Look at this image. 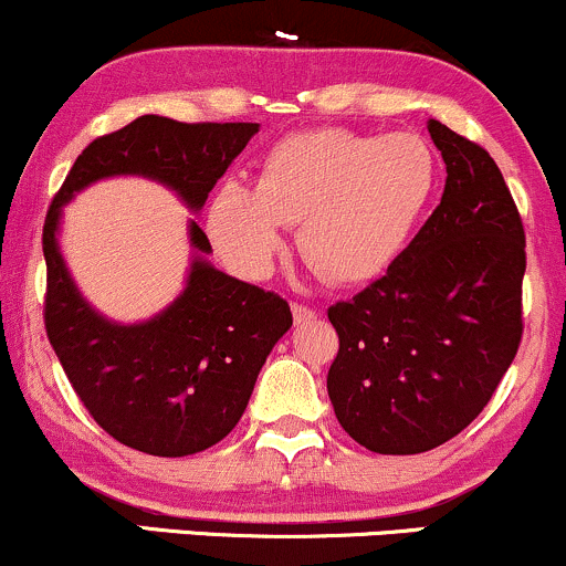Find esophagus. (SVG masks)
<instances>
[{"mask_svg":"<svg viewBox=\"0 0 566 566\" xmlns=\"http://www.w3.org/2000/svg\"><path fill=\"white\" fill-rule=\"evenodd\" d=\"M292 319H295V324H308L316 319V311L308 308V305L292 303Z\"/></svg>","mask_w":566,"mask_h":566,"instance_id":"obj_1","label":"esophagus"}]
</instances>
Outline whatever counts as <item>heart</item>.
Listing matches in <instances>:
<instances>
[{
  "instance_id": "1",
  "label": "heart",
  "mask_w": 566,
  "mask_h": 566,
  "mask_svg": "<svg viewBox=\"0 0 566 566\" xmlns=\"http://www.w3.org/2000/svg\"><path fill=\"white\" fill-rule=\"evenodd\" d=\"M437 180V157L420 135L311 129L271 148L258 188L218 186L207 237L233 274L265 279L284 226L301 223L297 244L316 271L337 284L373 282L405 252Z\"/></svg>"
}]
</instances>
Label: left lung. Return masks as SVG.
<instances>
[{"mask_svg": "<svg viewBox=\"0 0 566 566\" xmlns=\"http://www.w3.org/2000/svg\"><path fill=\"white\" fill-rule=\"evenodd\" d=\"M444 193L386 276L327 311L340 337L327 394L337 423L380 454L458 437L522 340L524 229L495 159L428 119Z\"/></svg>", "mask_w": 566, "mask_h": 566, "instance_id": "8db88e82", "label": "left lung"}]
</instances>
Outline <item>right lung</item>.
I'll list each match as a JSON object with an SVG mask.
<instances>
[{"label": "right lung", "mask_w": 566, "mask_h": 566, "mask_svg": "<svg viewBox=\"0 0 566 566\" xmlns=\"http://www.w3.org/2000/svg\"><path fill=\"white\" fill-rule=\"evenodd\" d=\"M255 122L184 125L143 114L90 143L44 220V327L71 386L116 441L157 458H184L229 437L255 388L265 356L292 327L287 301L207 261L210 239L188 218L184 290L159 314L116 322L76 287L61 252L63 207L97 180L148 178L197 216Z\"/></svg>", "instance_id": "right-lung-1"}]
</instances>
